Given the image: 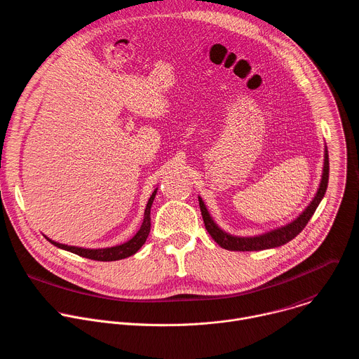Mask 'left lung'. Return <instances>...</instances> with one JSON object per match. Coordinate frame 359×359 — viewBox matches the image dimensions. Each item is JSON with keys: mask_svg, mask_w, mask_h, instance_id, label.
I'll list each match as a JSON object with an SVG mask.
<instances>
[{"mask_svg": "<svg viewBox=\"0 0 359 359\" xmlns=\"http://www.w3.org/2000/svg\"><path fill=\"white\" fill-rule=\"evenodd\" d=\"M328 173H330V163H328V151L327 147H324V162H323V173H321V180L318 184V189L311 198V201L307 204V207L290 222H286L285 225L275 226L272 229H268L261 233L255 235H233L222 229L211 217L207 205L204 204L201 196H198V204L201 210V215L204 219L205 229L208 233L212 236V240L224 250L228 251H264V250H271V248H278L289 241H292L294 236H297L309 219L313 217L316 208L318 207L320 201L323 200L327 186H328Z\"/></svg>", "mask_w": 359, "mask_h": 359, "instance_id": "1", "label": "left lung"}]
</instances>
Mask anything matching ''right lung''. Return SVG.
Wrapping results in <instances>:
<instances>
[{
	"label": "right lung",
	"mask_w": 359,
	"mask_h": 359,
	"mask_svg": "<svg viewBox=\"0 0 359 359\" xmlns=\"http://www.w3.org/2000/svg\"><path fill=\"white\" fill-rule=\"evenodd\" d=\"M156 191H158V187L154 190L152 196L148 200L141 228L137 231V233L131 238V240H128L124 244L114 245V247H107V248H84V247H74V245L60 244V243H56V241L50 240V238L46 236V235H43V236L46 238V240L50 244H53L55 247H57L60 250H65V251H69L72 254H76L79 257L87 258V259L109 262V261H119V259L128 258V257H131V255H134V254H137L140 251V248L145 244L147 238H148V235L151 232V207H152V203L155 200Z\"/></svg>",
	"instance_id": "add662e5"
}]
</instances>
